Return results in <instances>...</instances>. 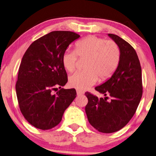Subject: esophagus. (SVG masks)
<instances>
[{"mask_svg": "<svg viewBox=\"0 0 156 156\" xmlns=\"http://www.w3.org/2000/svg\"><path fill=\"white\" fill-rule=\"evenodd\" d=\"M76 94H77L78 96L82 95H83V92L81 90H76Z\"/></svg>", "mask_w": 156, "mask_h": 156, "instance_id": "obj_1", "label": "esophagus"}]
</instances>
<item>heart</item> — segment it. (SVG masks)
Masks as SVG:
<instances>
[{"label": "heart", "mask_w": 156, "mask_h": 156, "mask_svg": "<svg viewBox=\"0 0 156 156\" xmlns=\"http://www.w3.org/2000/svg\"><path fill=\"white\" fill-rule=\"evenodd\" d=\"M79 57L86 58V70L77 71L69 77L72 87L86 90L98 80L105 81L113 76L120 61L121 52L118 45L113 40L91 35L76 42L75 50L66 49L61 61L68 72H73L77 66Z\"/></svg>", "instance_id": "obj_1"}]
</instances>
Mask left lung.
I'll return each instance as SVG.
<instances>
[{
    "instance_id": "obj_1",
    "label": "left lung",
    "mask_w": 156,
    "mask_h": 156,
    "mask_svg": "<svg viewBox=\"0 0 156 156\" xmlns=\"http://www.w3.org/2000/svg\"><path fill=\"white\" fill-rule=\"evenodd\" d=\"M120 49L121 57L117 70L109 80L95 88L106 96L98 98L86 92L85 107L89 123L98 131L111 133L122 129L131 120L142 95V69L136 50L118 36L108 34ZM108 96L112 98L108 102Z\"/></svg>"
}]
</instances>
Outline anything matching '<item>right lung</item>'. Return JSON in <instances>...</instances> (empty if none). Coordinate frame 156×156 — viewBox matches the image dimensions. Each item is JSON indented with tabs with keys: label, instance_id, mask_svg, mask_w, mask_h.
<instances>
[{
	"label": "right lung",
	"instance_id": "right-lung-1",
	"mask_svg": "<svg viewBox=\"0 0 156 156\" xmlns=\"http://www.w3.org/2000/svg\"><path fill=\"white\" fill-rule=\"evenodd\" d=\"M80 37L70 31L51 32L34 41L22 58L16 84L17 99L23 115L36 128L55 127L76 98L75 88H61L68 81L61 57ZM57 87L60 90L53 94Z\"/></svg>",
	"mask_w": 156,
	"mask_h": 156
}]
</instances>
